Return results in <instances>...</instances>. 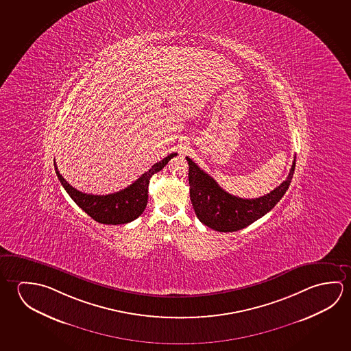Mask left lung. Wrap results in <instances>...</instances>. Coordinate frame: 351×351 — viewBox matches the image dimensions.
Instances as JSON below:
<instances>
[{
  "mask_svg": "<svg viewBox=\"0 0 351 351\" xmlns=\"http://www.w3.org/2000/svg\"><path fill=\"white\" fill-rule=\"evenodd\" d=\"M186 159L189 161L191 202L195 215L208 228L220 232L241 230L276 207L290 186L296 164L295 156L287 180L270 193L246 199L228 193L195 161L189 156Z\"/></svg>",
  "mask_w": 351,
  "mask_h": 351,
  "instance_id": "obj_1",
  "label": "left lung"
}]
</instances>
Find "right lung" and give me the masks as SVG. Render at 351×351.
I'll return each instance as SVG.
<instances>
[{"instance_id": "right-lung-1", "label": "right lung", "mask_w": 351, "mask_h": 351, "mask_svg": "<svg viewBox=\"0 0 351 351\" xmlns=\"http://www.w3.org/2000/svg\"><path fill=\"white\" fill-rule=\"evenodd\" d=\"M175 156H178V153H171L162 160L156 162L147 173H144L138 180H136L125 190L105 195H88L75 190L60 173L55 161L53 165L60 182L78 207L82 208L90 218L98 223L119 225L132 221L144 212L148 203V184L150 178L160 171Z\"/></svg>"}]
</instances>
